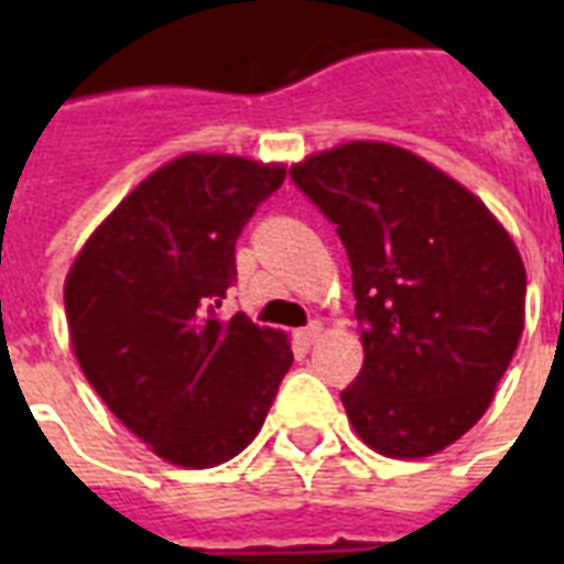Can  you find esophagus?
<instances>
[{
  "label": "esophagus",
  "mask_w": 564,
  "mask_h": 564,
  "mask_svg": "<svg viewBox=\"0 0 564 564\" xmlns=\"http://www.w3.org/2000/svg\"><path fill=\"white\" fill-rule=\"evenodd\" d=\"M295 336H299L301 345H307V348H310V345L316 343L318 336H322V325H318V322H310V325L301 327V330Z\"/></svg>",
  "instance_id": "34e87169"
}]
</instances>
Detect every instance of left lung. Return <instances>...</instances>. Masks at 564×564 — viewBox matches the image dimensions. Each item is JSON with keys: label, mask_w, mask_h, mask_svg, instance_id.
I'll use <instances>...</instances> for the list:
<instances>
[{"label": "left lung", "mask_w": 564, "mask_h": 564, "mask_svg": "<svg viewBox=\"0 0 564 564\" xmlns=\"http://www.w3.org/2000/svg\"><path fill=\"white\" fill-rule=\"evenodd\" d=\"M290 178L351 263L366 360L343 389L348 421L377 454H436L489 410L518 348L516 242L477 195L398 145H339Z\"/></svg>", "instance_id": "1"}]
</instances>
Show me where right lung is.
Instances as JSON below:
<instances>
[{
	"label": "right lung",
	"mask_w": 564,
	"mask_h": 564,
	"mask_svg": "<svg viewBox=\"0 0 564 564\" xmlns=\"http://www.w3.org/2000/svg\"><path fill=\"white\" fill-rule=\"evenodd\" d=\"M286 178L230 154H187L140 184L69 269L66 322L84 377L163 459L210 468L260 433L292 366L281 330L237 313V239Z\"/></svg>",
	"instance_id": "add662e5"
}]
</instances>
